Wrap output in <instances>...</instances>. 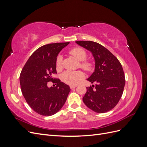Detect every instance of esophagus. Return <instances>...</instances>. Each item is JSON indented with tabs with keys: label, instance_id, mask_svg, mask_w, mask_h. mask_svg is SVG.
<instances>
[{
	"label": "esophagus",
	"instance_id": "obj_1",
	"mask_svg": "<svg viewBox=\"0 0 147 147\" xmlns=\"http://www.w3.org/2000/svg\"><path fill=\"white\" fill-rule=\"evenodd\" d=\"M76 87H77V85H70V89H72V88H76Z\"/></svg>",
	"mask_w": 147,
	"mask_h": 147
}]
</instances>
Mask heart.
<instances>
[{"mask_svg": "<svg viewBox=\"0 0 147 147\" xmlns=\"http://www.w3.org/2000/svg\"><path fill=\"white\" fill-rule=\"evenodd\" d=\"M70 53L79 61H83L86 57V52L82 48L79 47L72 48L70 51ZM61 62L62 56L59 55L57 56L56 61L57 69H60L61 67ZM82 67L86 70H90L91 68V64L88 62H83L82 63ZM84 75L82 71L67 70L61 75V80L66 84H70V85H76L84 78Z\"/></svg>", "mask_w": 147, "mask_h": 147, "instance_id": "obj_1", "label": "heart"}]
</instances>
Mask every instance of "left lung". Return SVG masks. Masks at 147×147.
Listing matches in <instances>:
<instances>
[{
    "instance_id": "1",
    "label": "left lung",
    "mask_w": 147,
    "mask_h": 147,
    "mask_svg": "<svg viewBox=\"0 0 147 147\" xmlns=\"http://www.w3.org/2000/svg\"><path fill=\"white\" fill-rule=\"evenodd\" d=\"M76 43L90 51L95 61L94 71L87 80L95 83V88L87 87L83 101L89 109L103 113L113 109L122 96L125 77L121 63L107 49L92 41ZM93 87L94 86L92 85Z\"/></svg>"
}]
</instances>
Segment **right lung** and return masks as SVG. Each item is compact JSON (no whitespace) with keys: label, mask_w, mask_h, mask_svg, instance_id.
Returning a JSON list of instances; mask_svg holds the SVG:
<instances>
[{"label":"right lung","mask_w":147,"mask_h":147,"mask_svg":"<svg viewBox=\"0 0 147 147\" xmlns=\"http://www.w3.org/2000/svg\"><path fill=\"white\" fill-rule=\"evenodd\" d=\"M69 43H50L38 48L30 56L21 72L22 94L30 108L43 116H51L59 112L70 91L67 84L52 77L53 74H57V56ZM49 81L56 83L57 86L48 87Z\"/></svg>","instance_id":"add662e5"}]
</instances>
